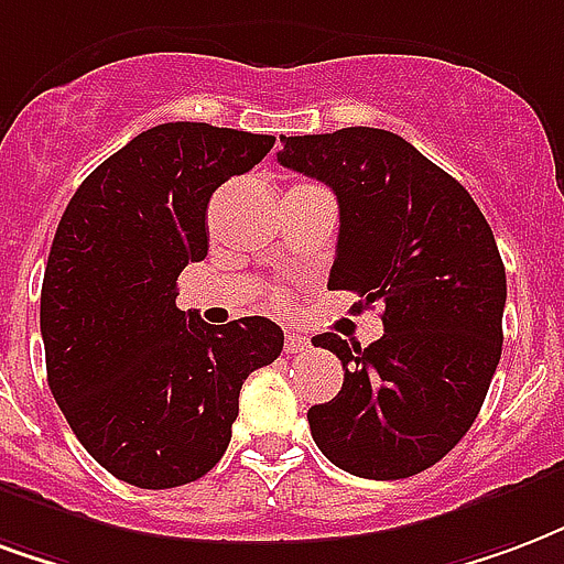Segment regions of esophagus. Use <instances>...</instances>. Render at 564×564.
<instances>
[{
  "label": "esophagus",
  "instance_id": "1",
  "mask_svg": "<svg viewBox=\"0 0 564 564\" xmlns=\"http://www.w3.org/2000/svg\"><path fill=\"white\" fill-rule=\"evenodd\" d=\"M283 346H286V352H307V349H311V340H307L302 332L290 328V332L283 335Z\"/></svg>",
  "mask_w": 564,
  "mask_h": 564
}]
</instances>
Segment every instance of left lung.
Segmentation results:
<instances>
[{"mask_svg":"<svg viewBox=\"0 0 564 564\" xmlns=\"http://www.w3.org/2000/svg\"><path fill=\"white\" fill-rule=\"evenodd\" d=\"M286 170L335 191L328 286L382 302L386 335L361 349L314 337L344 388L311 406L319 452L344 473L398 481L440 463L478 419L502 356L505 265L469 191L379 128L281 137Z\"/></svg>","mask_w":564,"mask_h":564,"instance_id":"1","label":"left lung"}]
</instances>
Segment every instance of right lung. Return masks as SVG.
Returning a JSON list of instances; mask_svg holds the SVG:
<instances>
[{
    "label": "right lung",
    "instance_id": "add662e5",
    "mask_svg": "<svg viewBox=\"0 0 564 564\" xmlns=\"http://www.w3.org/2000/svg\"><path fill=\"white\" fill-rule=\"evenodd\" d=\"M269 133L166 122L137 133L70 197L41 286L47 382L83 448L143 490L224 457L241 382L281 356L265 316L208 325L176 281L206 260V208L271 152Z\"/></svg>",
    "mask_w": 564,
    "mask_h": 564
}]
</instances>
